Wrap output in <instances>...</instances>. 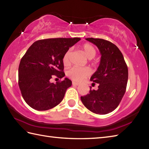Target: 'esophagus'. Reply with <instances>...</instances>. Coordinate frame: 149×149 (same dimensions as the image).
<instances>
[{"label":"esophagus","instance_id":"obj_1","mask_svg":"<svg viewBox=\"0 0 149 149\" xmlns=\"http://www.w3.org/2000/svg\"><path fill=\"white\" fill-rule=\"evenodd\" d=\"M72 84L73 85V86H78V85H79V83H78V82H75V81H72Z\"/></svg>","mask_w":149,"mask_h":149}]
</instances>
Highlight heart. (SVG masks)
I'll use <instances>...</instances> for the list:
<instances>
[{"label":"heart","instance_id":"1","mask_svg":"<svg viewBox=\"0 0 149 149\" xmlns=\"http://www.w3.org/2000/svg\"><path fill=\"white\" fill-rule=\"evenodd\" d=\"M83 52L86 54V56L89 59H92L95 58L96 54V51L95 48L92 45L89 44H84L81 46ZM71 54V49H69L66 51V53L64 54L63 57V64L65 65H69L70 62V56ZM67 76L71 78V80L80 81L83 80L84 78L87 77L91 74V70L89 68H77V67H72L70 69H69L66 72Z\"/></svg>","mask_w":149,"mask_h":149}]
</instances>
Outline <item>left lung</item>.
<instances>
[{
  "instance_id": "obj_1",
  "label": "left lung",
  "mask_w": 149,
  "mask_h": 149,
  "mask_svg": "<svg viewBox=\"0 0 149 149\" xmlns=\"http://www.w3.org/2000/svg\"><path fill=\"white\" fill-rule=\"evenodd\" d=\"M96 45L102 54L97 71L91 81L99 84L98 90H91L81 100L87 109L94 113L106 114L120 104L125 93L128 81V68L122 53L116 45L101 38H87Z\"/></svg>"
}]
</instances>
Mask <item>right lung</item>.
Here are the masks:
<instances>
[{"instance_id": "add662e5", "label": "right lung", "mask_w": 149, "mask_h": 149, "mask_svg": "<svg viewBox=\"0 0 149 149\" xmlns=\"http://www.w3.org/2000/svg\"><path fill=\"white\" fill-rule=\"evenodd\" d=\"M80 38L39 40L29 47L19 67V86L26 104L37 111L49 110L62 101L72 81L65 78L51 83L53 75L65 76L63 57Z\"/></svg>"}]
</instances>
